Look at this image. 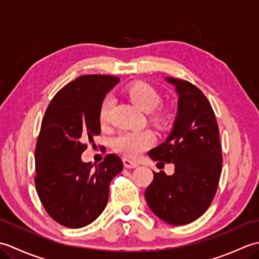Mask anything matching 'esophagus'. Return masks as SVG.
<instances>
[{"label":"esophagus","instance_id":"esophagus-1","mask_svg":"<svg viewBox=\"0 0 259 259\" xmlns=\"http://www.w3.org/2000/svg\"><path fill=\"white\" fill-rule=\"evenodd\" d=\"M123 166L125 167V168H128V169H133V168H136V167H138V163L137 162H135V161H133V160H130V159H126V158H123Z\"/></svg>","mask_w":259,"mask_h":259}]
</instances>
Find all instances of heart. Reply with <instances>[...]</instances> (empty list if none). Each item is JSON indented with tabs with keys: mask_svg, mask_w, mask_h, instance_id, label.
<instances>
[{
	"mask_svg": "<svg viewBox=\"0 0 259 259\" xmlns=\"http://www.w3.org/2000/svg\"><path fill=\"white\" fill-rule=\"evenodd\" d=\"M125 95L136 107L145 112H151L161 101V97L158 90L146 82H135L125 88ZM112 107V99L107 97L102 101L99 109V122L106 125L109 122L110 110ZM160 119V115H157ZM153 142V135L150 131H125L115 137L113 140V148L121 155L129 158L138 157L140 153L150 147Z\"/></svg>",
	"mask_w": 259,
	"mask_h": 259,
	"instance_id": "b5f03b06",
	"label": "heart"
}]
</instances>
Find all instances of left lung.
<instances>
[{
	"instance_id": "8db88e82",
	"label": "left lung",
	"mask_w": 259,
	"mask_h": 259,
	"mask_svg": "<svg viewBox=\"0 0 259 259\" xmlns=\"http://www.w3.org/2000/svg\"><path fill=\"white\" fill-rule=\"evenodd\" d=\"M176 88L177 114L172 129L149 156L159 163L175 164V172H153L145 191L151 211L175 226L189 224L205 212L216 194L223 157L219 129L205 95L188 81L164 78Z\"/></svg>"
}]
</instances>
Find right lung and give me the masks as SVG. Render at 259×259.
<instances>
[{
    "label": "right lung",
    "instance_id": "1",
    "mask_svg": "<svg viewBox=\"0 0 259 259\" xmlns=\"http://www.w3.org/2000/svg\"><path fill=\"white\" fill-rule=\"evenodd\" d=\"M120 79L88 74L76 78L51 100L35 148V187L47 212L62 226L81 228L106 208L109 185L123 163L108 155L93 166L81 155L100 135L99 109Z\"/></svg>",
    "mask_w": 259,
    "mask_h": 259
}]
</instances>
